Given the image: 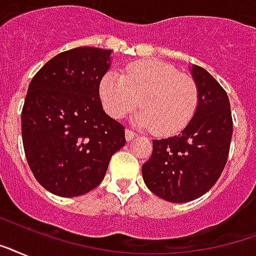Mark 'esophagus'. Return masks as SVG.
I'll return each instance as SVG.
<instances>
[{"mask_svg":"<svg viewBox=\"0 0 256 256\" xmlns=\"http://www.w3.org/2000/svg\"><path fill=\"white\" fill-rule=\"evenodd\" d=\"M136 136H138V134L132 132V130H130V128H126V132H124V136H126L128 141H132V138H136Z\"/></svg>","mask_w":256,"mask_h":256,"instance_id":"obj_1","label":"esophagus"}]
</instances>
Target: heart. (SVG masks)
I'll return each instance as SVG.
<instances>
[{"label":"heart","instance_id":"1","mask_svg":"<svg viewBox=\"0 0 256 256\" xmlns=\"http://www.w3.org/2000/svg\"><path fill=\"white\" fill-rule=\"evenodd\" d=\"M99 94L114 118L130 112L141 99L134 122L158 136L181 132L194 116L200 100V90L192 76L158 60L132 64L124 75L108 71L99 83Z\"/></svg>","mask_w":256,"mask_h":256}]
</instances>
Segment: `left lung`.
<instances>
[{"mask_svg":"<svg viewBox=\"0 0 256 256\" xmlns=\"http://www.w3.org/2000/svg\"><path fill=\"white\" fill-rule=\"evenodd\" d=\"M200 90L196 114L178 136L153 140L142 166L146 186L170 202L198 198L219 180L231 145L232 115L226 90L210 72L193 66Z\"/></svg>","mask_w":256,"mask_h":256,"instance_id":"8db88e82","label":"left lung"}]
</instances>
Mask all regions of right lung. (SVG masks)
<instances>
[{"instance_id": "right-lung-1", "label": "right lung", "mask_w": 256, "mask_h": 256, "mask_svg": "<svg viewBox=\"0 0 256 256\" xmlns=\"http://www.w3.org/2000/svg\"><path fill=\"white\" fill-rule=\"evenodd\" d=\"M111 50L79 46L56 54L29 84L21 134L34 178L54 194L75 198L102 182L124 124L103 111L99 83Z\"/></svg>"}]
</instances>
